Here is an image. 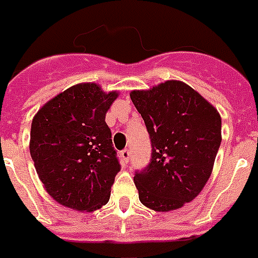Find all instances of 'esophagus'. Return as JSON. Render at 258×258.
Masks as SVG:
<instances>
[{"mask_svg": "<svg viewBox=\"0 0 258 258\" xmlns=\"http://www.w3.org/2000/svg\"><path fill=\"white\" fill-rule=\"evenodd\" d=\"M130 157H131V153H130L128 149H124V150L121 151V160H123V162H128L130 161Z\"/></svg>", "mask_w": 258, "mask_h": 258, "instance_id": "obj_1", "label": "esophagus"}]
</instances>
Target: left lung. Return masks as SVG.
<instances>
[{
	"label": "left lung",
	"instance_id": "8db88e82",
	"mask_svg": "<svg viewBox=\"0 0 258 258\" xmlns=\"http://www.w3.org/2000/svg\"><path fill=\"white\" fill-rule=\"evenodd\" d=\"M134 105L145 120L151 158L137 170L139 200L155 211H172L194 200L208 181L222 142L215 108L180 81L134 90Z\"/></svg>",
	"mask_w": 258,
	"mask_h": 258
}]
</instances>
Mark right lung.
<instances>
[{"label":"right lung","instance_id":"1","mask_svg":"<svg viewBox=\"0 0 258 258\" xmlns=\"http://www.w3.org/2000/svg\"><path fill=\"white\" fill-rule=\"evenodd\" d=\"M116 97L96 84H78L33 117L31 157L46 190L62 206L93 211L109 200L121 168L105 123Z\"/></svg>","mask_w":258,"mask_h":258}]
</instances>
